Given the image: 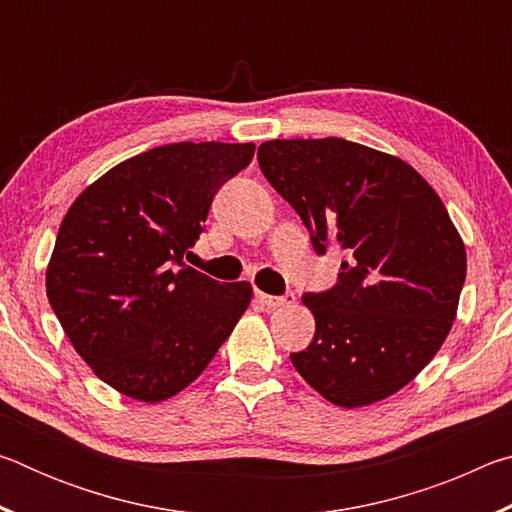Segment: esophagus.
Instances as JSON below:
<instances>
[{
  "instance_id": "obj_1",
  "label": "esophagus",
  "mask_w": 512,
  "mask_h": 512,
  "mask_svg": "<svg viewBox=\"0 0 512 512\" xmlns=\"http://www.w3.org/2000/svg\"><path fill=\"white\" fill-rule=\"evenodd\" d=\"M257 302L262 307H266V309H277V307L289 305V302H293V293L287 291V293H284V296H268V293L257 291Z\"/></svg>"
}]
</instances>
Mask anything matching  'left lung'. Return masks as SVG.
Returning <instances> with one entry per match:
<instances>
[{
  "instance_id": "left-lung-1",
  "label": "left lung",
  "mask_w": 512,
  "mask_h": 512,
  "mask_svg": "<svg viewBox=\"0 0 512 512\" xmlns=\"http://www.w3.org/2000/svg\"><path fill=\"white\" fill-rule=\"evenodd\" d=\"M257 160L316 255L345 253L334 287L302 296L316 332L293 366L345 409L397 393L440 350L463 291L465 246L443 201L400 158L341 137L264 142Z\"/></svg>"
}]
</instances>
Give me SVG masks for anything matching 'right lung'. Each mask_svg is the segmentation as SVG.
Masks as SVG:
<instances>
[{
  "mask_svg": "<svg viewBox=\"0 0 512 512\" xmlns=\"http://www.w3.org/2000/svg\"><path fill=\"white\" fill-rule=\"evenodd\" d=\"M253 144L176 142L117 164L60 223L47 298L76 352L115 391L162 402L201 375L253 287L185 264L219 189Z\"/></svg>",
  "mask_w": 512,
  "mask_h": 512,
  "instance_id": "1",
  "label": "right lung"
}]
</instances>
